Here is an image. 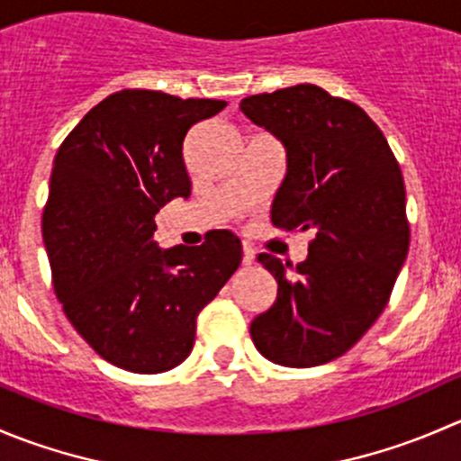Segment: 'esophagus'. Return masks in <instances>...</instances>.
Listing matches in <instances>:
<instances>
[{"label":"esophagus","mask_w":461,"mask_h":461,"mask_svg":"<svg viewBox=\"0 0 461 461\" xmlns=\"http://www.w3.org/2000/svg\"><path fill=\"white\" fill-rule=\"evenodd\" d=\"M254 258H257V254H254V249L245 245V248H243V265H252Z\"/></svg>","instance_id":"esophagus-1"}]
</instances>
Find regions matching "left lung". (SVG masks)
Listing matches in <instances>:
<instances>
[{
    "instance_id": "1",
    "label": "left lung",
    "mask_w": 461,
    "mask_h": 461,
    "mask_svg": "<svg viewBox=\"0 0 461 461\" xmlns=\"http://www.w3.org/2000/svg\"><path fill=\"white\" fill-rule=\"evenodd\" d=\"M240 111L285 147L287 174L274 196L272 225L314 231L308 258L296 267L258 254L278 292L249 334L278 366L328 364L379 319L406 260L402 169L368 113L321 86L249 95Z\"/></svg>"
}]
</instances>
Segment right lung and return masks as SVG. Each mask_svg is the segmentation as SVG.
Here are the masks:
<instances>
[{
    "label": "right lung",
    "mask_w": 461,
    "mask_h": 461,
    "mask_svg": "<svg viewBox=\"0 0 461 461\" xmlns=\"http://www.w3.org/2000/svg\"><path fill=\"white\" fill-rule=\"evenodd\" d=\"M225 106L124 88L93 106L58 149L41 216L55 294L77 334L122 370L156 375L183 364L198 312L243 258L227 230L198 248L153 240L160 207L192 194L185 136Z\"/></svg>",
    "instance_id": "1"
}]
</instances>
